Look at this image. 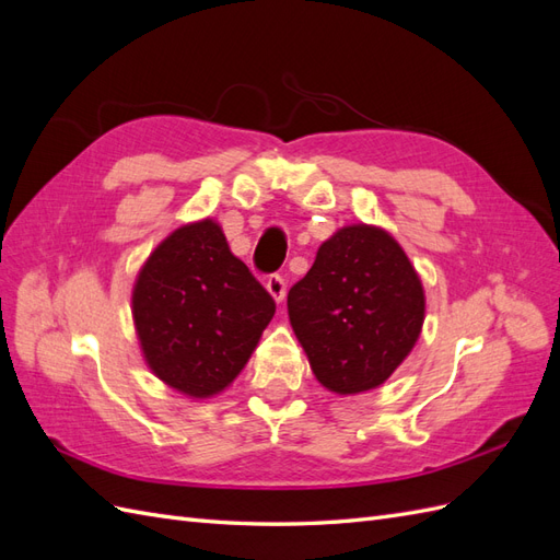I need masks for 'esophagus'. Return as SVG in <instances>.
Wrapping results in <instances>:
<instances>
[{"instance_id":"obj_1","label":"esophagus","mask_w":560,"mask_h":560,"mask_svg":"<svg viewBox=\"0 0 560 560\" xmlns=\"http://www.w3.org/2000/svg\"><path fill=\"white\" fill-rule=\"evenodd\" d=\"M266 290H268V294L276 299V303H282V299H284V292H287V282H284V278L282 276H270L268 280H266Z\"/></svg>"}]
</instances>
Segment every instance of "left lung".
<instances>
[{
	"label": "left lung",
	"mask_w": 560,
	"mask_h": 560,
	"mask_svg": "<svg viewBox=\"0 0 560 560\" xmlns=\"http://www.w3.org/2000/svg\"><path fill=\"white\" fill-rule=\"evenodd\" d=\"M292 329L322 387L376 389L409 358L425 322V290L381 226L338 229L287 294Z\"/></svg>",
	"instance_id": "obj_1"
}]
</instances>
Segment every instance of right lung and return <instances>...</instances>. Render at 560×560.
Returning a JSON list of instances; mask_svg holds the SVG:
<instances>
[{
  "mask_svg": "<svg viewBox=\"0 0 560 560\" xmlns=\"http://www.w3.org/2000/svg\"><path fill=\"white\" fill-rule=\"evenodd\" d=\"M273 315L276 301L210 217L167 235L132 287V322L147 366L191 399L224 393Z\"/></svg>",
  "mask_w": 560,
  "mask_h": 560,
  "instance_id": "add662e5",
  "label": "right lung"
}]
</instances>
